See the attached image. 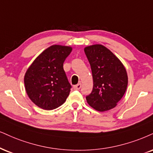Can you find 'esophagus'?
<instances>
[{"instance_id": "obj_1", "label": "esophagus", "mask_w": 153, "mask_h": 153, "mask_svg": "<svg viewBox=\"0 0 153 153\" xmlns=\"http://www.w3.org/2000/svg\"><path fill=\"white\" fill-rule=\"evenodd\" d=\"M81 87H82V84H81V83H79L78 84H76V85H74L73 86L74 89V90L80 89Z\"/></svg>"}]
</instances>
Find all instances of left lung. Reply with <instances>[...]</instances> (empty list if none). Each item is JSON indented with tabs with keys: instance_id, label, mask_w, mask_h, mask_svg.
<instances>
[{
	"instance_id": "left-lung-1",
	"label": "left lung",
	"mask_w": 153,
	"mask_h": 153,
	"mask_svg": "<svg viewBox=\"0 0 153 153\" xmlns=\"http://www.w3.org/2000/svg\"><path fill=\"white\" fill-rule=\"evenodd\" d=\"M91 65L93 90L86 97L89 105L98 111H106L116 106L128 86L125 67L115 54L102 45L84 48Z\"/></svg>"
}]
</instances>
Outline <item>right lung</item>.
<instances>
[{
  "label": "right lung",
  "mask_w": 153,
  "mask_h": 153,
  "mask_svg": "<svg viewBox=\"0 0 153 153\" xmlns=\"http://www.w3.org/2000/svg\"><path fill=\"white\" fill-rule=\"evenodd\" d=\"M72 48L54 45L34 60L24 77L28 97L45 110L55 109L65 102L71 86L68 82L63 64Z\"/></svg>",
  "instance_id": "obj_1"
}]
</instances>
